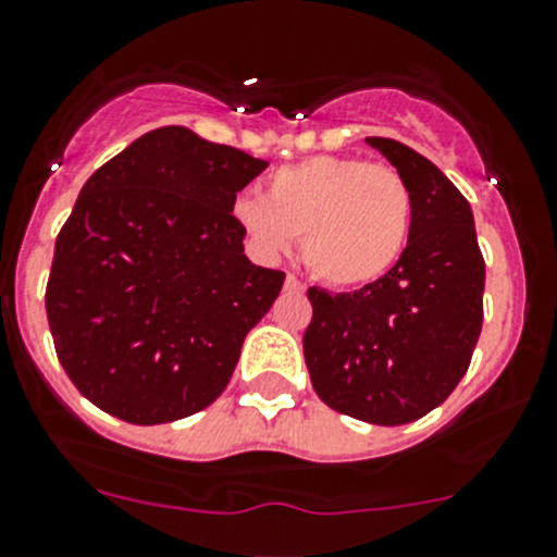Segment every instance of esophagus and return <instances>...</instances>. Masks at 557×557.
Returning a JSON list of instances; mask_svg holds the SVG:
<instances>
[{"label":"esophagus","instance_id":"34e87169","mask_svg":"<svg viewBox=\"0 0 557 557\" xmlns=\"http://www.w3.org/2000/svg\"><path fill=\"white\" fill-rule=\"evenodd\" d=\"M285 288H290V290H305V285H301L299 277H294V274H288V277H285Z\"/></svg>","mask_w":557,"mask_h":557}]
</instances>
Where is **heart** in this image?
Here are the masks:
<instances>
[{
	"label": "heart",
	"mask_w": 557,
	"mask_h": 557,
	"mask_svg": "<svg viewBox=\"0 0 557 557\" xmlns=\"http://www.w3.org/2000/svg\"><path fill=\"white\" fill-rule=\"evenodd\" d=\"M234 218L263 256L288 252L301 239V258L318 280L356 288L381 280L403 258L413 198L388 165L310 158L274 171L267 198H236Z\"/></svg>",
	"instance_id": "obj_1"
}]
</instances>
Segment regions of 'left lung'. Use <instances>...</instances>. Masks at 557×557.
Instances as JSON below:
<instances>
[{
	"label": "left lung",
	"instance_id": "obj_1",
	"mask_svg": "<svg viewBox=\"0 0 557 557\" xmlns=\"http://www.w3.org/2000/svg\"><path fill=\"white\" fill-rule=\"evenodd\" d=\"M413 198L408 247L392 272L354 294L310 288L305 361L312 388L359 422H416L471 364L484 321V258L466 196L419 152L367 138Z\"/></svg>",
	"mask_w": 557,
	"mask_h": 557
}]
</instances>
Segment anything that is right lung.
Returning a JSON list of instances; mask_svg holds the SVG:
<instances>
[{
  "instance_id": "right-lung-1",
  "label": "right lung",
  "mask_w": 557,
  "mask_h": 557,
  "mask_svg": "<svg viewBox=\"0 0 557 557\" xmlns=\"http://www.w3.org/2000/svg\"><path fill=\"white\" fill-rule=\"evenodd\" d=\"M269 163L160 127L89 176L53 247L46 312L81 394L165 424L223 394L285 272L247 261L236 193Z\"/></svg>"
}]
</instances>
